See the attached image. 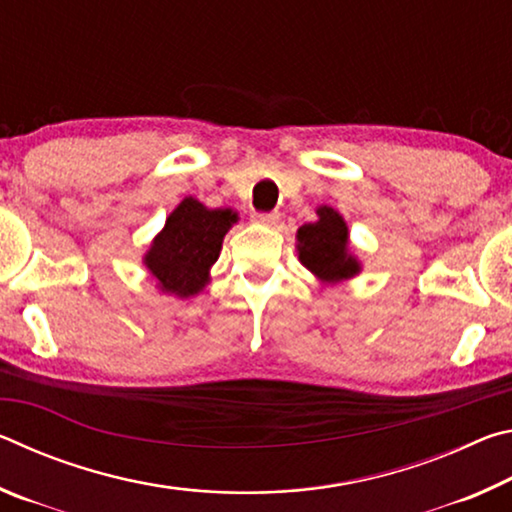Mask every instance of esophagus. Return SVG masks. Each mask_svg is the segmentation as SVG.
Wrapping results in <instances>:
<instances>
[{"instance_id": "esophagus-1", "label": "esophagus", "mask_w": 512, "mask_h": 512, "mask_svg": "<svg viewBox=\"0 0 512 512\" xmlns=\"http://www.w3.org/2000/svg\"><path fill=\"white\" fill-rule=\"evenodd\" d=\"M253 221L255 223H262V225H268V228H273V225L280 221V214H277V212H255L253 214Z\"/></svg>"}]
</instances>
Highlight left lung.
I'll return each instance as SVG.
<instances>
[{"label": "left lung", "mask_w": 512, "mask_h": 512, "mask_svg": "<svg viewBox=\"0 0 512 512\" xmlns=\"http://www.w3.org/2000/svg\"><path fill=\"white\" fill-rule=\"evenodd\" d=\"M298 257L325 282L348 280L359 273V262L348 253V225L332 207H320L318 221L298 230Z\"/></svg>", "instance_id": "obj_1"}]
</instances>
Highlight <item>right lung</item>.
Wrapping results in <instances>:
<instances>
[{
    "label": "right lung",
    "mask_w": 512,
    "mask_h": 512,
    "mask_svg": "<svg viewBox=\"0 0 512 512\" xmlns=\"http://www.w3.org/2000/svg\"><path fill=\"white\" fill-rule=\"evenodd\" d=\"M237 221L230 210H207L194 198H185L155 237L144 262L162 291L180 298L194 296L207 282V271L219 259L225 232Z\"/></svg>",
    "instance_id": "right-lung-1"
}]
</instances>
